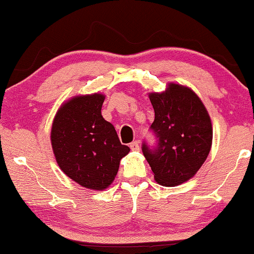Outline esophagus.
<instances>
[{"instance_id": "esophagus-1", "label": "esophagus", "mask_w": 254, "mask_h": 254, "mask_svg": "<svg viewBox=\"0 0 254 254\" xmlns=\"http://www.w3.org/2000/svg\"><path fill=\"white\" fill-rule=\"evenodd\" d=\"M130 148L132 149V151H138L139 149V141H132L130 144Z\"/></svg>"}]
</instances>
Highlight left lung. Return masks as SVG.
I'll use <instances>...</instances> for the list:
<instances>
[{
	"instance_id": "8db88e82",
	"label": "left lung",
	"mask_w": 254,
	"mask_h": 254,
	"mask_svg": "<svg viewBox=\"0 0 254 254\" xmlns=\"http://www.w3.org/2000/svg\"><path fill=\"white\" fill-rule=\"evenodd\" d=\"M155 119L151 128L158 147L142 144L154 180L176 187L194 176L212 147L213 127L205 105L190 87L169 83L166 91L149 93Z\"/></svg>"
}]
</instances>
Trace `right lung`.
I'll list each match as a JSON object with an SVG mask.
<instances>
[{
	"instance_id": "add662e5",
	"label": "right lung",
	"mask_w": 254,
	"mask_h": 254,
	"mask_svg": "<svg viewBox=\"0 0 254 254\" xmlns=\"http://www.w3.org/2000/svg\"><path fill=\"white\" fill-rule=\"evenodd\" d=\"M102 93L76 95L63 102L53 121L51 141L61 170L81 187L102 191L115 180L130 148L121 144L101 115Z\"/></svg>"
}]
</instances>
